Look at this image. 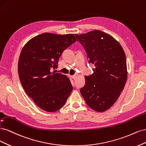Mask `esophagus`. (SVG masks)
<instances>
[{"mask_svg": "<svg viewBox=\"0 0 146 146\" xmlns=\"http://www.w3.org/2000/svg\"><path fill=\"white\" fill-rule=\"evenodd\" d=\"M72 79H73V80H75V79H76L77 76H76V75H73V76H72Z\"/></svg>", "mask_w": 146, "mask_h": 146, "instance_id": "1", "label": "esophagus"}]
</instances>
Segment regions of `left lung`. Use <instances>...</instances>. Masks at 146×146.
Here are the masks:
<instances>
[{"instance_id":"obj_1","label":"left lung","mask_w":146,"mask_h":146,"mask_svg":"<svg viewBox=\"0 0 146 146\" xmlns=\"http://www.w3.org/2000/svg\"><path fill=\"white\" fill-rule=\"evenodd\" d=\"M75 36L86 51L88 63L95 67L92 74L85 76L86 84L80 92L91 109L105 111L115 104L125 85L124 51L114 37L100 30Z\"/></svg>"}]
</instances>
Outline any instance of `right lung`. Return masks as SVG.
<instances>
[{"instance_id":"right-lung-1","label":"right lung","mask_w":146,"mask_h":146,"mask_svg":"<svg viewBox=\"0 0 146 146\" xmlns=\"http://www.w3.org/2000/svg\"><path fill=\"white\" fill-rule=\"evenodd\" d=\"M73 34L44 33L23 46L18 62V73L27 95L41 109L54 112L62 108L72 92L69 78L51 72L58 67L63 51L76 42Z\"/></svg>"}]
</instances>
